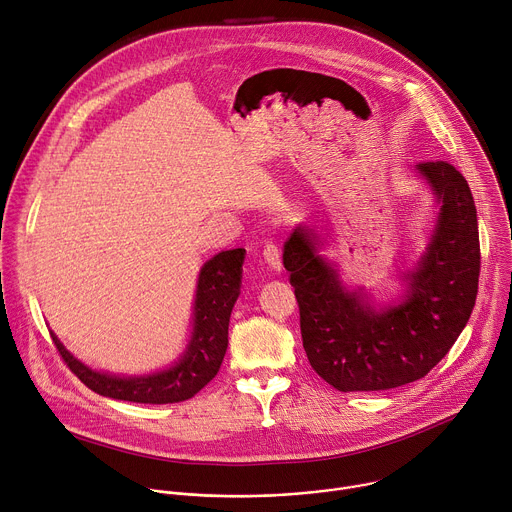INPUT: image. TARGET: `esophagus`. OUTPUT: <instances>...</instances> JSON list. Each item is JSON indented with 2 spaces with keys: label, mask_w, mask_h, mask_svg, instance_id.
I'll return each mask as SVG.
<instances>
[{
  "label": "esophagus",
  "mask_w": 512,
  "mask_h": 512,
  "mask_svg": "<svg viewBox=\"0 0 512 512\" xmlns=\"http://www.w3.org/2000/svg\"><path fill=\"white\" fill-rule=\"evenodd\" d=\"M263 259H265V263L271 271H281V255H279V249L273 243L263 247Z\"/></svg>",
  "instance_id": "obj_1"
}]
</instances>
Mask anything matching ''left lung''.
Wrapping results in <instances>:
<instances>
[{
    "label": "left lung",
    "mask_w": 512,
    "mask_h": 512,
    "mask_svg": "<svg viewBox=\"0 0 512 512\" xmlns=\"http://www.w3.org/2000/svg\"><path fill=\"white\" fill-rule=\"evenodd\" d=\"M417 170L442 212L401 304L375 312L360 294H348L318 255L310 229H294L283 245L304 350L312 369L342 393L387 391L423 379L450 352L474 310L480 239L470 186L442 160L421 162Z\"/></svg>",
    "instance_id": "left-lung-1"
}]
</instances>
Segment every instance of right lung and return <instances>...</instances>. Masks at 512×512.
<instances>
[{
	"label": "right lung",
	"mask_w": 512,
	"mask_h": 512,
	"mask_svg": "<svg viewBox=\"0 0 512 512\" xmlns=\"http://www.w3.org/2000/svg\"><path fill=\"white\" fill-rule=\"evenodd\" d=\"M243 259L245 249H231L214 255L200 269L192 340L186 354L170 371L137 379L111 377L85 367L54 334L52 342L66 367L81 379V383L103 397L150 405L186 401L206 387L221 369L229 344L231 312L241 291Z\"/></svg>",
	"instance_id": "1"
}]
</instances>
